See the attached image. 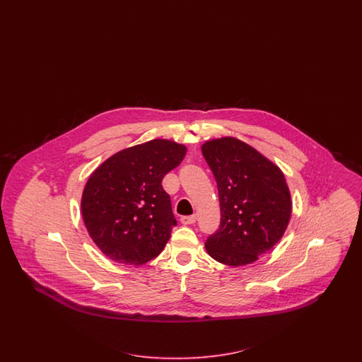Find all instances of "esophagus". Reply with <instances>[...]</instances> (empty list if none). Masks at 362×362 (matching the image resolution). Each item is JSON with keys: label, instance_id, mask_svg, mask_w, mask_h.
<instances>
[{"label": "esophagus", "instance_id": "1", "mask_svg": "<svg viewBox=\"0 0 362 362\" xmlns=\"http://www.w3.org/2000/svg\"><path fill=\"white\" fill-rule=\"evenodd\" d=\"M180 221L183 224H194L197 221V215H189V216H182Z\"/></svg>", "mask_w": 362, "mask_h": 362}]
</instances>
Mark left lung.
Masks as SVG:
<instances>
[{
    "mask_svg": "<svg viewBox=\"0 0 362 362\" xmlns=\"http://www.w3.org/2000/svg\"><path fill=\"white\" fill-rule=\"evenodd\" d=\"M202 153L219 192V230L209 236L212 259L230 267L251 264L274 248L288 227L292 202L277 165L236 138L212 139Z\"/></svg>",
    "mask_w": 362,
    "mask_h": 362,
    "instance_id": "1",
    "label": "left lung"
}]
</instances>
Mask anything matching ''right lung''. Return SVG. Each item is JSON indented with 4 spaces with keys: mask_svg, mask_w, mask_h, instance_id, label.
Returning a JSON list of instances; mask_svg holds the SVG:
<instances>
[{
    "mask_svg": "<svg viewBox=\"0 0 362 362\" xmlns=\"http://www.w3.org/2000/svg\"><path fill=\"white\" fill-rule=\"evenodd\" d=\"M186 153L183 144L153 139L114 153L90 175L82 216L111 260L142 265L163 251L176 220L162 180Z\"/></svg>",
    "mask_w": 362,
    "mask_h": 362,
    "instance_id": "obj_1",
    "label": "right lung"
}]
</instances>
